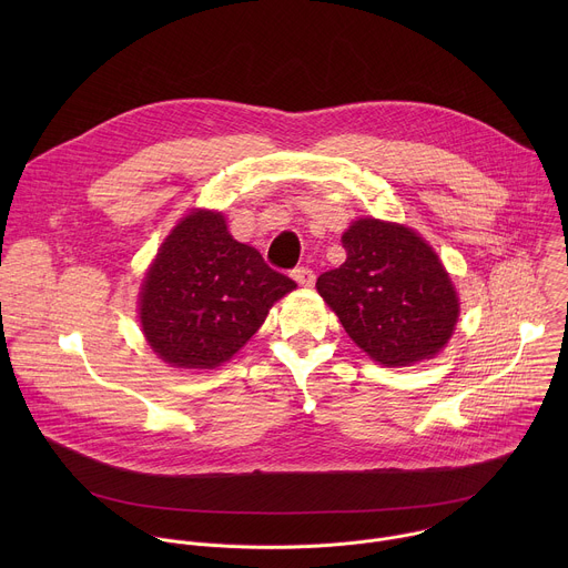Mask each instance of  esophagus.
Listing matches in <instances>:
<instances>
[{
	"mask_svg": "<svg viewBox=\"0 0 568 568\" xmlns=\"http://www.w3.org/2000/svg\"><path fill=\"white\" fill-rule=\"evenodd\" d=\"M292 278L301 285V287H312L314 285V272L310 267H296L292 270Z\"/></svg>",
	"mask_w": 568,
	"mask_h": 568,
	"instance_id": "esophagus-1",
	"label": "esophagus"
}]
</instances>
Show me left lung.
I'll return each instance as SVG.
<instances>
[{"instance_id":"left-lung-1","label":"left lung","mask_w":568,"mask_h":568,"mask_svg":"<svg viewBox=\"0 0 568 568\" xmlns=\"http://www.w3.org/2000/svg\"><path fill=\"white\" fill-rule=\"evenodd\" d=\"M342 245L344 265L321 274L316 290L348 337L388 368L440 353L458 321V296L427 242L409 226L362 217Z\"/></svg>"}]
</instances>
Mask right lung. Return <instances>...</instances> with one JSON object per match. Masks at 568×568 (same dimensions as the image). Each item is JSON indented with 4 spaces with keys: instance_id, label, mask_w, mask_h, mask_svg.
Segmentation results:
<instances>
[{
    "instance_id": "1",
    "label": "right lung",
    "mask_w": 568,
    "mask_h": 568,
    "mask_svg": "<svg viewBox=\"0 0 568 568\" xmlns=\"http://www.w3.org/2000/svg\"><path fill=\"white\" fill-rule=\"evenodd\" d=\"M296 283L226 231L224 215L195 209L171 231L139 296L150 348L178 368H215L263 326Z\"/></svg>"
}]
</instances>
